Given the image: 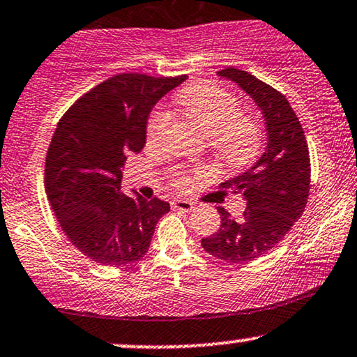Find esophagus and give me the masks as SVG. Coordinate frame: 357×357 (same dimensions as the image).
<instances>
[{"label":"esophagus","instance_id":"obj_1","mask_svg":"<svg viewBox=\"0 0 357 357\" xmlns=\"http://www.w3.org/2000/svg\"><path fill=\"white\" fill-rule=\"evenodd\" d=\"M171 207L176 211H184V212H191L194 209V204L191 201H186V199H176L171 202Z\"/></svg>","mask_w":357,"mask_h":357}]
</instances>
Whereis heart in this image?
I'll use <instances>...</instances> for the list:
<instances>
[{
	"mask_svg": "<svg viewBox=\"0 0 357 357\" xmlns=\"http://www.w3.org/2000/svg\"><path fill=\"white\" fill-rule=\"evenodd\" d=\"M178 105L192 123L206 135L215 156L231 168H242L259 155L261 133L260 126L249 115L241 114V102L232 92L215 84H197L184 89L178 96ZM171 126L168 112L156 110L146 125V143L158 146ZM197 178L206 171H197ZM191 179L186 176L176 179L179 188H186Z\"/></svg>",
	"mask_w": 357,
	"mask_h": 357,
	"instance_id": "b5f03b06",
	"label": "heart"
}]
</instances>
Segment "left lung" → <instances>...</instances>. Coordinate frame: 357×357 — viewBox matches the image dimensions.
Segmentation results:
<instances>
[{
	"instance_id": "obj_1",
	"label": "left lung",
	"mask_w": 357,
	"mask_h": 357,
	"mask_svg": "<svg viewBox=\"0 0 357 357\" xmlns=\"http://www.w3.org/2000/svg\"><path fill=\"white\" fill-rule=\"evenodd\" d=\"M218 75L236 82L254 98L267 130V146L255 165L220 184L242 194L247 204L242 219H232L224 207H218L219 231L201 241L212 257L243 264L272 250L303 214L310 192V151L298 116L285 96L245 70L227 67Z\"/></svg>"
}]
</instances>
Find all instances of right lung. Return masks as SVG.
<instances>
[{"mask_svg": "<svg viewBox=\"0 0 357 357\" xmlns=\"http://www.w3.org/2000/svg\"><path fill=\"white\" fill-rule=\"evenodd\" d=\"M186 79L119 74L80 97L59 121L44 186L62 231L90 260L123 267L150 249L169 204L121 192V168L145 146L156 102Z\"/></svg>", "mask_w": 357, "mask_h": 357, "instance_id": "obj_1", "label": "right lung"}]
</instances>
